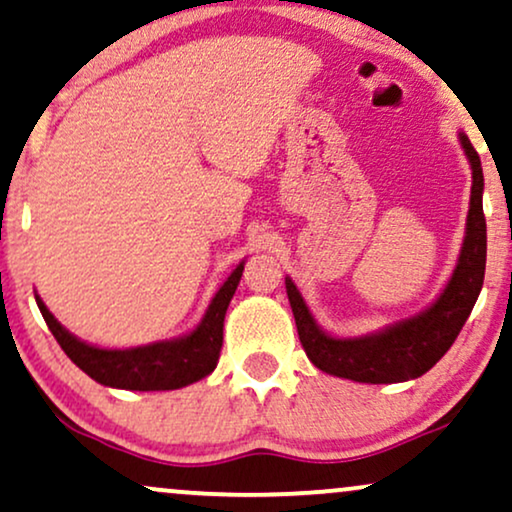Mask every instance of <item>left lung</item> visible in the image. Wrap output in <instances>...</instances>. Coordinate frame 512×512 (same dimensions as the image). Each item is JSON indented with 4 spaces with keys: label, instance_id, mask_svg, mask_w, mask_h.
<instances>
[{
    "label": "left lung",
    "instance_id": "obj_1",
    "mask_svg": "<svg viewBox=\"0 0 512 512\" xmlns=\"http://www.w3.org/2000/svg\"><path fill=\"white\" fill-rule=\"evenodd\" d=\"M458 139L472 170L468 222L454 274L428 309L359 338H335L316 323L302 293L286 276V293L293 307L297 335L309 361L323 373L371 385L420 378L449 352L463 323L468 321L480 297L487 267V219L482 210L484 174L480 155L463 132Z\"/></svg>",
    "mask_w": 512,
    "mask_h": 512
}]
</instances>
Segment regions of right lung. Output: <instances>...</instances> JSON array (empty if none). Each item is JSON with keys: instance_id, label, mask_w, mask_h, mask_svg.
<instances>
[{"instance_id": "1", "label": "right lung", "mask_w": 512, "mask_h": 512, "mask_svg": "<svg viewBox=\"0 0 512 512\" xmlns=\"http://www.w3.org/2000/svg\"><path fill=\"white\" fill-rule=\"evenodd\" d=\"M243 267L245 262L231 271V276L212 297L205 316L191 333L141 347L106 349L89 345V342L75 338L54 319V314L40 300V295H35V300L63 352L96 383L137 392L179 390V387L196 383V380L215 371L219 352H222L226 307L236 293Z\"/></svg>"}]
</instances>
